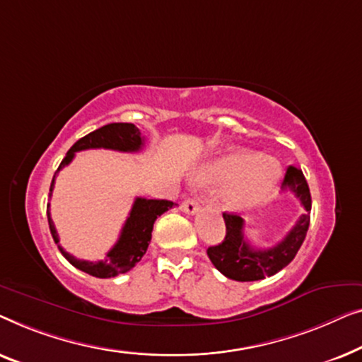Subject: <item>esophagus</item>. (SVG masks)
<instances>
[{"label":"esophagus","mask_w":362,"mask_h":362,"mask_svg":"<svg viewBox=\"0 0 362 362\" xmlns=\"http://www.w3.org/2000/svg\"><path fill=\"white\" fill-rule=\"evenodd\" d=\"M182 211L187 213V215H195V213L200 210V205H198V202L195 198H185V200L182 202Z\"/></svg>","instance_id":"34e87169"}]
</instances>
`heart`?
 Listing matches in <instances>:
<instances>
[{
    "label": "heart",
    "instance_id": "b5f03b06",
    "mask_svg": "<svg viewBox=\"0 0 362 362\" xmlns=\"http://www.w3.org/2000/svg\"><path fill=\"white\" fill-rule=\"evenodd\" d=\"M281 175L279 162L236 147L220 151L195 172L197 182L203 185L225 188L223 203L231 211L249 210L267 200Z\"/></svg>",
    "mask_w": 362,
    "mask_h": 362
}]
</instances>
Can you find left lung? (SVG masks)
Here are the masks:
<instances>
[{
    "instance_id": "left-lung-1",
    "label": "left lung",
    "mask_w": 362,
    "mask_h": 362,
    "mask_svg": "<svg viewBox=\"0 0 362 362\" xmlns=\"http://www.w3.org/2000/svg\"><path fill=\"white\" fill-rule=\"evenodd\" d=\"M282 190H290L298 198L305 213L298 218L281 243L269 249H257L244 238V220L233 213H223L226 225V236L218 246L208 247V257L218 271L228 279L238 282H252L271 277L285 266H288L297 256L310 226L312 197L303 172L298 167L290 165L285 172Z\"/></svg>"
}]
</instances>
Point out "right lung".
<instances>
[{"label":"right lung","instance_id":"add662e5","mask_svg":"<svg viewBox=\"0 0 362 362\" xmlns=\"http://www.w3.org/2000/svg\"><path fill=\"white\" fill-rule=\"evenodd\" d=\"M144 146V137L141 136V131L131 123H111L106 124L103 128L96 129L85 137H81L75 144L70 147L67 156L60 162L57 172L54 174L52 183H50V193L52 195L55 175L59 170H62L65 165H69L75 157V152L85 151V149H113L121 152H137ZM174 206V202L169 200H147V198L137 197L134 200V205L131 208V213L126 220L123 230H121L119 239L116 241L113 247L110 249L103 261L90 262L81 261V259L74 257L59 244V234L55 230L52 218H50V206L47 205V220L50 234H52L55 244H59L60 252L64 257L72 264L74 267L80 269L90 276L98 279H110L118 276V274H124L131 271L141 257L144 256L147 247H149L151 238H152V228H154V221L157 216L165 213L169 208Z\"/></svg>","mask_w":362,"mask_h":362}]
</instances>
